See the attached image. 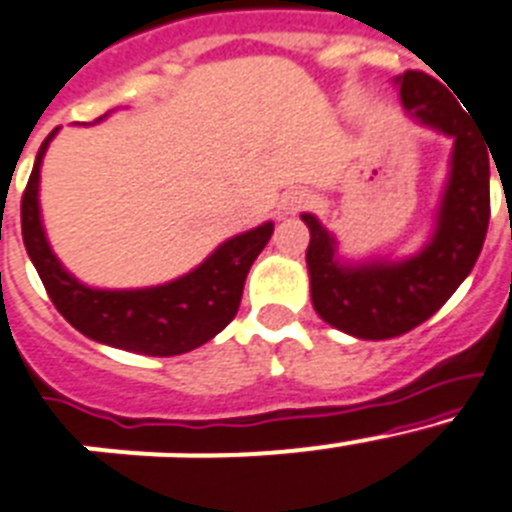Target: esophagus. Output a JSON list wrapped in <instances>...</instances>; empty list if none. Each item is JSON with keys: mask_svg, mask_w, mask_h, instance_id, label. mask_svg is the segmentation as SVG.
Masks as SVG:
<instances>
[{"mask_svg": "<svg viewBox=\"0 0 512 512\" xmlns=\"http://www.w3.org/2000/svg\"><path fill=\"white\" fill-rule=\"evenodd\" d=\"M313 204V196L306 191H290L283 196V204H280V209H283V214H296V211L306 209V206Z\"/></svg>", "mask_w": 512, "mask_h": 512, "instance_id": "34e87169", "label": "esophagus"}]
</instances>
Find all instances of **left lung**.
Returning <instances> with one entry per match:
<instances>
[{"instance_id": "8db88e82", "label": "left lung", "mask_w": 512, "mask_h": 512, "mask_svg": "<svg viewBox=\"0 0 512 512\" xmlns=\"http://www.w3.org/2000/svg\"><path fill=\"white\" fill-rule=\"evenodd\" d=\"M398 86L403 107L418 122L454 137L451 176L426 250L403 262L339 265L331 234L316 216L303 214L311 232L306 262L313 308L326 324L357 339H393L431 319L472 273L490 224L495 158L477 122L428 73L405 71Z\"/></svg>"}]
</instances>
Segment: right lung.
I'll return each instance as SVG.
<instances>
[{"label":"right lung","instance_id":"obj_1","mask_svg":"<svg viewBox=\"0 0 512 512\" xmlns=\"http://www.w3.org/2000/svg\"><path fill=\"white\" fill-rule=\"evenodd\" d=\"M55 132L58 127L40 145L22 193L20 219L27 255L58 313L89 339L150 357L186 354L214 339L237 316L247 273L273 234V222L232 237L193 273L168 285L142 290L86 288L63 270L40 222V163Z\"/></svg>","mask_w":512,"mask_h":512}]
</instances>
